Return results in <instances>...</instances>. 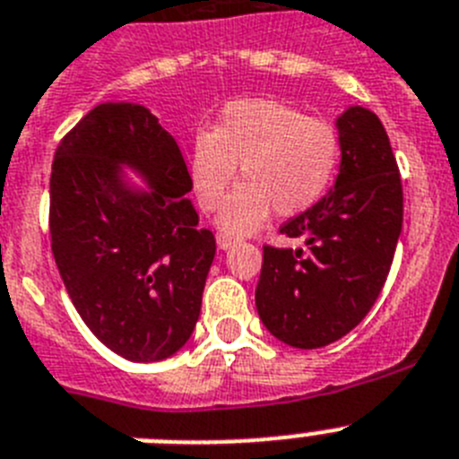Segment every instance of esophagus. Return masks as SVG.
Returning <instances> with one entry per match:
<instances>
[{
	"label": "esophagus",
	"mask_w": 459,
	"mask_h": 459,
	"mask_svg": "<svg viewBox=\"0 0 459 459\" xmlns=\"http://www.w3.org/2000/svg\"><path fill=\"white\" fill-rule=\"evenodd\" d=\"M218 248L221 250H230L234 246V243H237V238L234 237H230V234H218Z\"/></svg>",
	"instance_id": "esophagus-1"
}]
</instances>
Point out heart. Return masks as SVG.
<instances>
[{
	"label": "heart",
	"instance_id": "heart-1",
	"mask_svg": "<svg viewBox=\"0 0 459 459\" xmlns=\"http://www.w3.org/2000/svg\"><path fill=\"white\" fill-rule=\"evenodd\" d=\"M340 160V137L331 124L275 99L227 103L209 133L190 144L188 172L206 211L222 204L234 177L241 184L227 197L218 225L241 237L264 225L271 211L296 216L324 197Z\"/></svg>",
	"mask_w": 459,
	"mask_h": 459
}]
</instances>
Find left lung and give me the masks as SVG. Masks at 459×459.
Masks as SVG:
<instances>
[{
	"label": "left lung",
	"instance_id": "1",
	"mask_svg": "<svg viewBox=\"0 0 459 459\" xmlns=\"http://www.w3.org/2000/svg\"><path fill=\"white\" fill-rule=\"evenodd\" d=\"M335 126L342 160L333 190L280 227L307 248L264 246L255 290L259 319L296 350L326 347L359 326L403 232V181L379 117L354 105Z\"/></svg>",
	"mask_w": 459,
	"mask_h": 459
}]
</instances>
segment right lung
<instances>
[{
  "label": "right lung",
  "instance_id": "right-lung-1",
  "mask_svg": "<svg viewBox=\"0 0 459 459\" xmlns=\"http://www.w3.org/2000/svg\"><path fill=\"white\" fill-rule=\"evenodd\" d=\"M121 164L150 190L126 185ZM190 188L179 144L135 103L96 105L55 152L56 269L89 331L128 360L169 359L200 319L216 238L197 227Z\"/></svg>",
  "mask_w": 459,
  "mask_h": 459
}]
</instances>
